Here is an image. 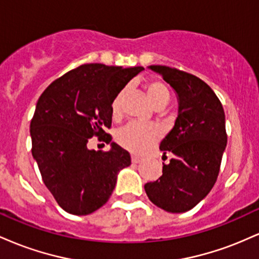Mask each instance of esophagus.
<instances>
[{"mask_svg": "<svg viewBox=\"0 0 259 259\" xmlns=\"http://www.w3.org/2000/svg\"><path fill=\"white\" fill-rule=\"evenodd\" d=\"M132 160H133V163H140L142 160V158L141 157L135 156V154H134V156H132Z\"/></svg>", "mask_w": 259, "mask_h": 259, "instance_id": "obj_1", "label": "esophagus"}]
</instances>
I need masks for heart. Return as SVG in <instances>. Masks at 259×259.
<instances>
[{
    "instance_id": "1",
    "label": "heart",
    "mask_w": 259,
    "mask_h": 259,
    "mask_svg": "<svg viewBox=\"0 0 259 259\" xmlns=\"http://www.w3.org/2000/svg\"><path fill=\"white\" fill-rule=\"evenodd\" d=\"M145 89H146L148 99L154 107H165L168 105L169 100H170V92L164 82L160 80H151L145 85ZM124 92H125L124 90L120 91L112 102L111 111L114 118L120 115ZM158 139V127L152 124L130 123L121 127L117 134L118 144L125 150L136 154L147 152Z\"/></svg>"
}]
</instances>
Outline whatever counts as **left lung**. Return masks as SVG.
Listing matches in <instances>:
<instances>
[{
    "mask_svg": "<svg viewBox=\"0 0 259 259\" xmlns=\"http://www.w3.org/2000/svg\"><path fill=\"white\" fill-rule=\"evenodd\" d=\"M150 68L177 91L179 113L159 145L173 157L163 163L162 177L147 183L145 191L157 207L183 213L203 200L218 178L228 141L224 109L214 91L197 76L165 65Z\"/></svg>",
    "mask_w": 259,
    "mask_h": 259,
    "instance_id": "1",
    "label": "left lung"
}]
</instances>
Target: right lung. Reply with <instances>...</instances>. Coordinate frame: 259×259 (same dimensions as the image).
Wrapping results in <instances>:
<instances>
[{
  "label": "right lung",
  "instance_id": "add662e5",
  "mask_svg": "<svg viewBox=\"0 0 259 259\" xmlns=\"http://www.w3.org/2000/svg\"><path fill=\"white\" fill-rule=\"evenodd\" d=\"M142 67L101 63L79 65L41 94L30 123L31 153L41 177L65 212L86 215L111 197L117 174L132 164L127 151L112 142L111 151L89 150L97 136L109 144L112 102Z\"/></svg>",
  "mask_w": 259,
  "mask_h": 259
}]
</instances>
